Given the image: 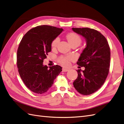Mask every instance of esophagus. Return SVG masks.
<instances>
[{
	"instance_id": "esophagus-1",
	"label": "esophagus",
	"mask_w": 124,
	"mask_h": 124,
	"mask_svg": "<svg viewBox=\"0 0 124 124\" xmlns=\"http://www.w3.org/2000/svg\"><path fill=\"white\" fill-rule=\"evenodd\" d=\"M69 70V69L68 68H62V72H67V71H68Z\"/></svg>"
}]
</instances>
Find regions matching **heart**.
Masks as SVG:
<instances>
[{
  "label": "heart",
  "instance_id": "b5f03b06",
  "mask_svg": "<svg viewBox=\"0 0 124 124\" xmlns=\"http://www.w3.org/2000/svg\"><path fill=\"white\" fill-rule=\"evenodd\" d=\"M67 39L70 44L72 45L75 43L80 44L81 43L82 39L80 36L77 33L74 32H70L67 35ZM59 42V39L58 37H56L51 43V47L52 48H55L57 47V45ZM73 59L72 57L71 56H61L58 58V62L62 66H67L69 65V62L71 59Z\"/></svg>",
  "mask_w": 124,
  "mask_h": 124
}]
</instances>
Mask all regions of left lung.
<instances>
[{
  "mask_svg": "<svg viewBox=\"0 0 124 124\" xmlns=\"http://www.w3.org/2000/svg\"><path fill=\"white\" fill-rule=\"evenodd\" d=\"M84 37L86 46L77 62L85 70H77L78 78L73 82L77 91L83 95L94 93L104 84L109 72L110 48L105 37L98 31L89 28H72Z\"/></svg>",
  "mask_w": 124,
  "mask_h": 124,
  "instance_id": "8db88e82",
  "label": "left lung"
}]
</instances>
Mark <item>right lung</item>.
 I'll return each mask as SVG.
<instances>
[{"label":"right lung","instance_id":"obj_1","mask_svg":"<svg viewBox=\"0 0 124 124\" xmlns=\"http://www.w3.org/2000/svg\"><path fill=\"white\" fill-rule=\"evenodd\" d=\"M63 31L62 28L40 25L31 29L22 38L17 51V66L24 83L32 92H46L62 71L58 66L43 65L51 51V43Z\"/></svg>","mask_w":124,"mask_h":124}]
</instances>
